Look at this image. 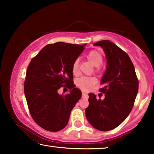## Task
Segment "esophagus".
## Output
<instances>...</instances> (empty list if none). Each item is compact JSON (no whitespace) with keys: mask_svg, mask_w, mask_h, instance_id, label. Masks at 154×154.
Wrapping results in <instances>:
<instances>
[{"mask_svg":"<svg viewBox=\"0 0 154 154\" xmlns=\"http://www.w3.org/2000/svg\"><path fill=\"white\" fill-rule=\"evenodd\" d=\"M82 98H88V94H86V93L84 92H82Z\"/></svg>","mask_w":154,"mask_h":154,"instance_id":"34e87169","label":"esophagus"}]
</instances>
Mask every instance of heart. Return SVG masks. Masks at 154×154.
<instances>
[{
  "mask_svg": "<svg viewBox=\"0 0 154 154\" xmlns=\"http://www.w3.org/2000/svg\"><path fill=\"white\" fill-rule=\"evenodd\" d=\"M87 58L91 63L94 66H99L103 63V56L100 52L96 50H92L89 52ZM72 72L74 75H77L79 72V61L75 60L72 65ZM97 82L94 77H82L76 81V84L78 87L84 90H89Z\"/></svg>",
  "mask_w": 154,
  "mask_h": 154,
  "instance_id": "b5f03b06",
  "label": "heart"
}]
</instances>
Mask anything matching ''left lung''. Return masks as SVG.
Segmentation results:
<instances>
[{
    "instance_id": "left-lung-1",
    "label": "left lung",
    "mask_w": 154,
    "mask_h": 154,
    "mask_svg": "<svg viewBox=\"0 0 154 154\" xmlns=\"http://www.w3.org/2000/svg\"><path fill=\"white\" fill-rule=\"evenodd\" d=\"M100 46L106 59V70L100 81L105 87L103 100L89 94V106L85 109L88 121L96 129L109 131L118 127L128 116L139 90L134 65L128 55L109 40L94 44Z\"/></svg>"
}]
</instances>
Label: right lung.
<instances>
[{
  "label": "right lung",
  "instance_id": "1",
  "mask_svg": "<svg viewBox=\"0 0 154 154\" xmlns=\"http://www.w3.org/2000/svg\"><path fill=\"white\" fill-rule=\"evenodd\" d=\"M85 45L49 44L28 65L24 82L28 109L36 123L48 131L58 132L66 127L72 109L82 97V91L72 81V65ZM64 83L69 93L60 95L57 90Z\"/></svg>",
  "mask_w": 154,
  "mask_h": 154
}]
</instances>
